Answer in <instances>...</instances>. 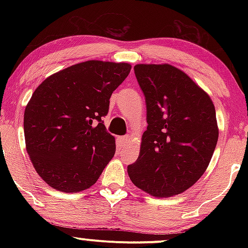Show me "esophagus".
Instances as JSON below:
<instances>
[{"mask_svg":"<svg viewBox=\"0 0 248 248\" xmlns=\"http://www.w3.org/2000/svg\"><path fill=\"white\" fill-rule=\"evenodd\" d=\"M130 141V136L129 135H124V136H121L120 138V142L122 146H126V144L129 143Z\"/></svg>","mask_w":248,"mask_h":248,"instance_id":"esophagus-1","label":"esophagus"}]
</instances>
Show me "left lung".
Instances as JSON below:
<instances>
[{
    "label": "left lung",
    "instance_id": "8db88e82",
    "mask_svg": "<svg viewBox=\"0 0 248 248\" xmlns=\"http://www.w3.org/2000/svg\"><path fill=\"white\" fill-rule=\"evenodd\" d=\"M147 105L140 155L127 168L139 189L155 197L186 191L205 172L218 141L210 96L171 65L134 67Z\"/></svg>",
    "mask_w": 248,
    "mask_h": 248
}]
</instances>
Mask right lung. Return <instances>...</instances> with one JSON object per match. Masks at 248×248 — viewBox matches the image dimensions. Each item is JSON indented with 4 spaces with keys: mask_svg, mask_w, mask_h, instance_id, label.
I'll return each instance as SVG.
<instances>
[{
    "mask_svg": "<svg viewBox=\"0 0 248 248\" xmlns=\"http://www.w3.org/2000/svg\"><path fill=\"white\" fill-rule=\"evenodd\" d=\"M127 62L88 61L50 76L24 112L27 152L38 175L62 192H79L98 181L115 154L101 120L109 98L127 78Z\"/></svg>",
    "mask_w": 248,
    "mask_h": 248,
    "instance_id": "right-lung-1",
    "label": "right lung"
}]
</instances>
